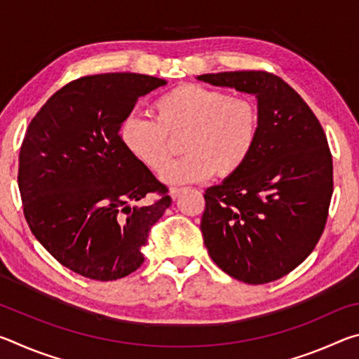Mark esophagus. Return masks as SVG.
I'll list each match as a JSON object with an SVG mask.
<instances>
[{
    "label": "esophagus",
    "mask_w": 359,
    "mask_h": 359,
    "mask_svg": "<svg viewBox=\"0 0 359 359\" xmlns=\"http://www.w3.org/2000/svg\"><path fill=\"white\" fill-rule=\"evenodd\" d=\"M182 191H184V190H182V188H177V187H172V188H171V190H169V194H171V198H172V199H175V198H177V196H179V194H180Z\"/></svg>",
    "instance_id": "obj_1"
}]
</instances>
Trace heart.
<instances>
[{"mask_svg": "<svg viewBox=\"0 0 359 359\" xmlns=\"http://www.w3.org/2000/svg\"><path fill=\"white\" fill-rule=\"evenodd\" d=\"M155 117L128 115L120 126L121 144L151 171L172 184L205 180L218 172H239L259 137V111L245 96L220 88L184 83L158 96ZM186 135L187 155L165 163L173 154L172 137Z\"/></svg>", "mask_w": 359, "mask_h": 359, "instance_id": "heart-1", "label": "heart"}]
</instances>
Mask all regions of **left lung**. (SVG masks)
Returning a JSON list of instances; mask_svg holds the SVG:
<instances>
[{"instance_id": "1", "label": "left lung", "mask_w": 359, "mask_h": 359, "mask_svg": "<svg viewBox=\"0 0 359 359\" xmlns=\"http://www.w3.org/2000/svg\"><path fill=\"white\" fill-rule=\"evenodd\" d=\"M198 79L255 95L259 111V137L245 166L204 191V244L236 280L274 282L296 269L323 234L334 188L326 135L306 101L272 72Z\"/></svg>"}]
</instances>
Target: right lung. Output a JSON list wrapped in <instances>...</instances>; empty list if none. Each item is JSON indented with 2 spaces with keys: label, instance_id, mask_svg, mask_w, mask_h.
<instances>
[{
  "label": "right lung",
  "instance_id": "add662e5",
  "mask_svg": "<svg viewBox=\"0 0 359 359\" xmlns=\"http://www.w3.org/2000/svg\"><path fill=\"white\" fill-rule=\"evenodd\" d=\"M165 83L135 72L83 76L29 121L17 175L23 215L42 247L79 276L109 282L139 269L151 224L172 203L118 131L139 96Z\"/></svg>",
  "mask_w": 359,
  "mask_h": 359
}]
</instances>
